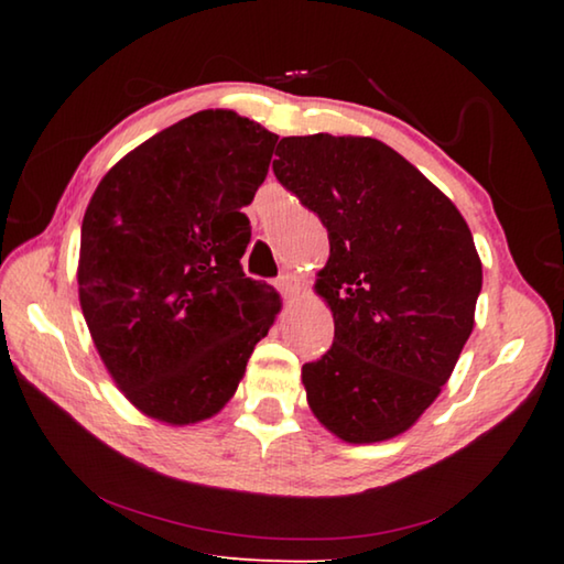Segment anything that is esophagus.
I'll return each instance as SVG.
<instances>
[{
    "label": "esophagus",
    "instance_id": "1",
    "mask_svg": "<svg viewBox=\"0 0 564 564\" xmlns=\"http://www.w3.org/2000/svg\"><path fill=\"white\" fill-rule=\"evenodd\" d=\"M279 291L285 295V299H293L295 293H301V279L293 273H285L279 279Z\"/></svg>",
    "mask_w": 564,
    "mask_h": 564
}]
</instances>
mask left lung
Returning <instances> with one entry per match:
<instances>
[{
  "mask_svg": "<svg viewBox=\"0 0 564 564\" xmlns=\"http://www.w3.org/2000/svg\"><path fill=\"white\" fill-rule=\"evenodd\" d=\"M273 174L318 214L330 256L316 293L336 323L303 366L318 423L346 443L405 433L441 395L475 326L482 263L441 188L370 137H285Z\"/></svg>",
  "mask_w": 564,
  "mask_h": 564,
  "instance_id": "obj_1",
  "label": "left lung"
}]
</instances>
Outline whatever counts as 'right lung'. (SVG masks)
<instances>
[{"label": "right lung", "mask_w": 564, "mask_h": 564, "mask_svg": "<svg viewBox=\"0 0 564 564\" xmlns=\"http://www.w3.org/2000/svg\"><path fill=\"white\" fill-rule=\"evenodd\" d=\"M275 141L231 109L191 113L117 161L84 214L82 313L123 398L159 423L214 417L281 311L241 265V208Z\"/></svg>", "instance_id": "right-lung-1"}]
</instances>
